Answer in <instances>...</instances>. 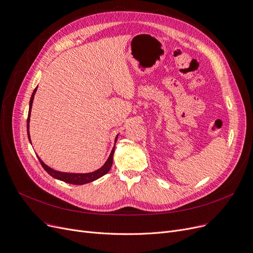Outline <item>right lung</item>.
Masks as SVG:
<instances>
[{
	"label": "right lung",
	"mask_w": 253,
	"mask_h": 253,
	"mask_svg": "<svg viewBox=\"0 0 253 253\" xmlns=\"http://www.w3.org/2000/svg\"><path fill=\"white\" fill-rule=\"evenodd\" d=\"M38 87V86H37ZM37 87L35 88V91L32 95V98H31V101H29V110H28V116H27V136H28V139L29 141H31V138H29V130H28V126H29V117H31V110H32V106H33V101H34V97H35V93L37 91ZM117 140V137L116 139ZM116 142V141H115ZM115 147V146H114ZM114 147L113 149L111 151V154L109 156V158L107 159V161L105 162V165H104L101 169H99L98 170L96 171H93V172H90V173H67V172H61V171H57V170H54L52 169L51 168H49L48 166L44 165V163L39 158L40 162L42 167L43 168V169L46 170L50 175H52L53 177H55V179H58L60 181H63L65 183H68V184H72V185H84V184H86V183H90V182H93L97 179H99V177H101L102 175L106 174L111 167H112V162H113V153H114Z\"/></svg>",
	"instance_id": "1"
}]
</instances>
